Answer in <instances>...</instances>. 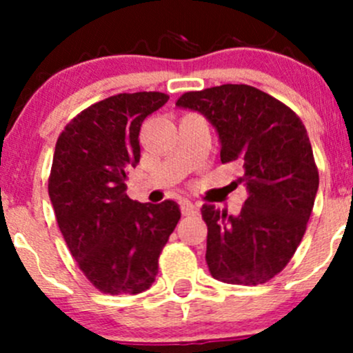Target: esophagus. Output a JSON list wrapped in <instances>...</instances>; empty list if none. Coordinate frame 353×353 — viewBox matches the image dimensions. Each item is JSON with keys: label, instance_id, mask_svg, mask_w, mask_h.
<instances>
[{"label": "esophagus", "instance_id": "1", "mask_svg": "<svg viewBox=\"0 0 353 353\" xmlns=\"http://www.w3.org/2000/svg\"><path fill=\"white\" fill-rule=\"evenodd\" d=\"M181 212H183L184 215L191 216V215H198L199 208H198V205H194V203L188 201V199H186V201L181 203Z\"/></svg>", "mask_w": 353, "mask_h": 353}]
</instances>
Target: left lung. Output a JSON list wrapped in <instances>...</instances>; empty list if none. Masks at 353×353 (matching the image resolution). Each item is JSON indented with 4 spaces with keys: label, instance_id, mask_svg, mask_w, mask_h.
I'll return each instance as SVG.
<instances>
[{
    "label": "left lung",
    "instance_id": "1",
    "mask_svg": "<svg viewBox=\"0 0 353 353\" xmlns=\"http://www.w3.org/2000/svg\"><path fill=\"white\" fill-rule=\"evenodd\" d=\"M177 108L216 130L222 163L239 162L248 191L239 215L203 205L206 265L213 279L258 285L282 272L304 237L319 186L311 141L297 114L251 85L188 92Z\"/></svg>",
    "mask_w": 353,
    "mask_h": 353
}]
</instances>
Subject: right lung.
<instances>
[{
  "mask_svg": "<svg viewBox=\"0 0 353 353\" xmlns=\"http://www.w3.org/2000/svg\"><path fill=\"white\" fill-rule=\"evenodd\" d=\"M169 101L160 92L117 94L81 110L56 143L49 198L71 256L104 294H140L181 219L179 205L138 203L126 194L140 162L145 117Z\"/></svg>",
  "mask_w": 353,
  "mask_h": 353,
  "instance_id": "add662e5",
  "label": "right lung"
}]
</instances>
